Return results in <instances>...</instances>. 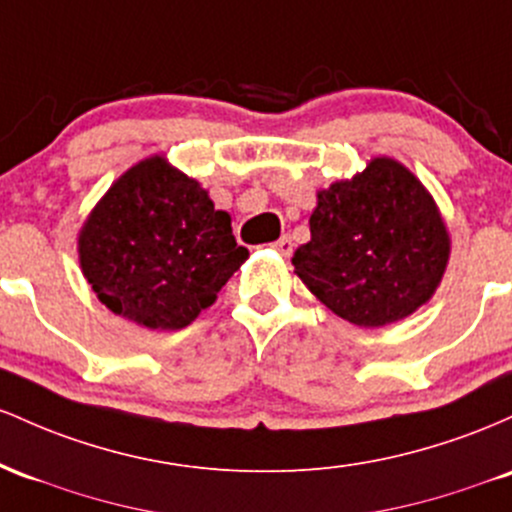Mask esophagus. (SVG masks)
<instances>
[{
    "mask_svg": "<svg viewBox=\"0 0 512 512\" xmlns=\"http://www.w3.org/2000/svg\"><path fill=\"white\" fill-rule=\"evenodd\" d=\"M273 249L278 251V254L290 256V254H292V239H290V237H280V239L273 244Z\"/></svg>",
    "mask_w": 512,
    "mask_h": 512,
    "instance_id": "34e87169",
    "label": "esophagus"
}]
</instances>
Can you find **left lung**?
I'll return each mask as SVG.
<instances>
[{
  "label": "left lung",
  "instance_id": "obj_1",
  "mask_svg": "<svg viewBox=\"0 0 512 512\" xmlns=\"http://www.w3.org/2000/svg\"><path fill=\"white\" fill-rule=\"evenodd\" d=\"M312 239L292 256L297 278L336 317L363 329L406 319L435 295L450 232L421 179L372 157L353 179L317 191Z\"/></svg>",
  "mask_w": 512,
  "mask_h": 512
}]
</instances>
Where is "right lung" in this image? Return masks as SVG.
Segmentation results:
<instances>
[{"label":"right lung","instance_id":"1","mask_svg":"<svg viewBox=\"0 0 512 512\" xmlns=\"http://www.w3.org/2000/svg\"><path fill=\"white\" fill-rule=\"evenodd\" d=\"M77 251L99 302L149 331L198 319L249 258L229 212L164 154L113 181L79 229Z\"/></svg>","mask_w":512,"mask_h":512}]
</instances>
